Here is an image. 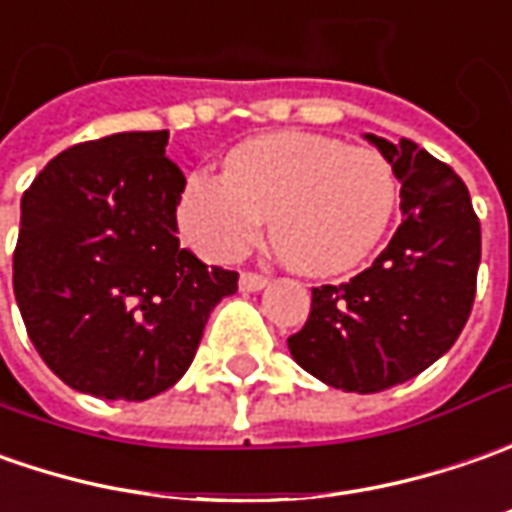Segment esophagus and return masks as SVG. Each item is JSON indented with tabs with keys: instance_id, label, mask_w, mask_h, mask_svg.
I'll list each match as a JSON object with an SVG mask.
<instances>
[{
	"instance_id": "1",
	"label": "esophagus",
	"mask_w": 512,
	"mask_h": 512,
	"mask_svg": "<svg viewBox=\"0 0 512 512\" xmlns=\"http://www.w3.org/2000/svg\"><path fill=\"white\" fill-rule=\"evenodd\" d=\"M266 283H269V280H266L263 274H257V272L240 274V291H260Z\"/></svg>"
}]
</instances>
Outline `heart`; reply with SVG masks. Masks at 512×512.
<instances>
[{
  "label": "heart",
  "mask_w": 512,
  "mask_h": 512,
  "mask_svg": "<svg viewBox=\"0 0 512 512\" xmlns=\"http://www.w3.org/2000/svg\"><path fill=\"white\" fill-rule=\"evenodd\" d=\"M399 201L391 161L317 133L257 135L223 161V178L195 172L178 195V229L206 260L229 263L269 238L291 269L328 277L377 249Z\"/></svg>",
  "instance_id": "b5f03b06"
}]
</instances>
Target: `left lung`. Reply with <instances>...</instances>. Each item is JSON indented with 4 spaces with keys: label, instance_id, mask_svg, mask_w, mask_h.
Instances as JSON below:
<instances>
[{
    "label": "left lung",
    "instance_id": "obj_1",
    "mask_svg": "<svg viewBox=\"0 0 512 512\" xmlns=\"http://www.w3.org/2000/svg\"><path fill=\"white\" fill-rule=\"evenodd\" d=\"M402 181V223L382 255L340 286L311 289L291 357L331 388L377 394L408 382L462 334L482 260V226L465 181L402 138L365 135Z\"/></svg>",
    "mask_w": 512,
    "mask_h": 512
}]
</instances>
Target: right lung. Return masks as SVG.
Listing matches in <instances>:
<instances>
[{
    "label": "right lung",
    "instance_id": "add662e5",
    "mask_svg": "<svg viewBox=\"0 0 512 512\" xmlns=\"http://www.w3.org/2000/svg\"><path fill=\"white\" fill-rule=\"evenodd\" d=\"M169 130L115 133L59 152L22 195L13 294L27 337L81 394L141 402L192 365L238 272L178 240L184 172Z\"/></svg>",
    "mask_w": 512,
    "mask_h": 512
}]
</instances>
